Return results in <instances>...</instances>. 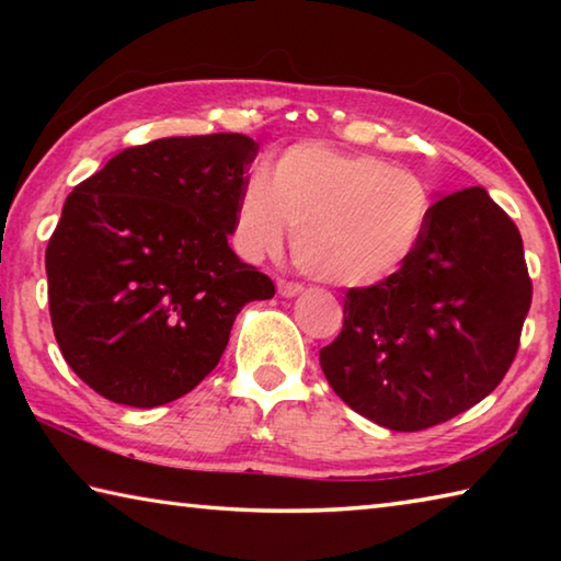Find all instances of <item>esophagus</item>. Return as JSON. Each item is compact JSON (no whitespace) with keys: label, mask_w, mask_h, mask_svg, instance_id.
I'll return each instance as SVG.
<instances>
[{"label":"esophagus","mask_w":561,"mask_h":561,"mask_svg":"<svg viewBox=\"0 0 561 561\" xmlns=\"http://www.w3.org/2000/svg\"><path fill=\"white\" fill-rule=\"evenodd\" d=\"M277 289H279L282 297H297V294L304 291V287H301L299 282H287V279H279Z\"/></svg>","instance_id":"esophagus-1"}]
</instances>
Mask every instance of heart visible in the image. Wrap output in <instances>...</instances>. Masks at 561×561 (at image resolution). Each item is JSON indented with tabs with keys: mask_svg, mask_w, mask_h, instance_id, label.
Instances as JSON below:
<instances>
[{
	"mask_svg": "<svg viewBox=\"0 0 561 561\" xmlns=\"http://www.w3.org/2000/svg\"><path fill=\"white\" fill-rule=\"evenodd\" d=\"M264 175L247 178L234 237L247 257L277 254L287 227L294 260L329 287H368L413 257L433 213L423 178L371 153L324 144L284 150Z\"/></svg>",
	"mask_w": 561,
	"mask_h": 561,
	"instance_id": "heart-1",
	"label": "heart"
}]
</instances>
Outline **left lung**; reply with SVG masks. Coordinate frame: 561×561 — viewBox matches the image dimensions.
I'll use <instances>...</instances> for the list:
<instances>
[{
    "mask_svg": "<svg viewBox=\"0 0 561 561\" xmlns=\"http://www.w3.org/2000/svg\"><path fill=\"white\" fill-rule=\"evenodd\" d=\"M529 304L517 225L485 190L465 187L433 203L421 244L393 277L346 291L321 371L368 421L433 428L500 386Z\"/></svg>",
    "mask_w": 561,
    "mask_h": 561,
    "instance_id": "8db88e82",
    "label": "left lung"
}]
</instances>
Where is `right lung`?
Here are the masks:
<instances>
[{"label":"right lung","instance_id":"obj_1","mask_svg":"<svg viewBox=\"0 0 561 561\" xmlns=\"http://www.w3.org/2000/svg\"><path fill=\"white\" fill-rule=\"evenodd\" d=\"M257 144L160 138L113 156L66 197L46 244L56 344L113 403L156 408L220 364L244 304L274 297L227 237Z\"/></svg>","mask_w":561,"mask_h":561}]
</instances>
